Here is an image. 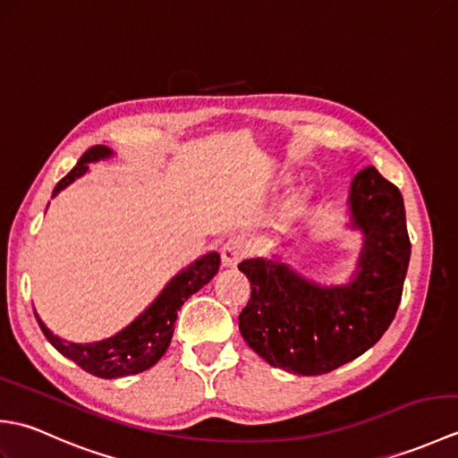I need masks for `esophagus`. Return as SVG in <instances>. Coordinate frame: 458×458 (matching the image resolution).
I'll use <instances>...</instances> for the list:
<instances>
[{
	"instance_id": "obj_1",
	"label": "esophagus",
	"mask_w": 458,
	"mask_h": 458,
	"mask_svg": "<svg viewBox=\"0 0 458 458\" xmlns=\"http://www.w3.org/2000/svg\"><path fill=\"white\" fill-rule=\"evenodd\" d=\"M220 256L224 267H236L246 256V244L240 238H232L222 246Z\"/></svg>"
}]
</instances>
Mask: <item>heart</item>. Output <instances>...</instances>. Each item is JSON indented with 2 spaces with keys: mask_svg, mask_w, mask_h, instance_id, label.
<instances>
[{
  "mask_svg": "<svg viewBox=\"0 0 458 458\" xmlns=\"http://www.w3.org/2000/svg\"><path fill=\"white\" fill-rule=\"evenodd\" d=\"M309 200H310V192L307 189H301L295 194H291V199L285 202L284 212H281V218H284V222L297 220L301 214L305 212Z\"/></svg>",
  "mask_w": 458,
  "mask_h": 458,
  "instance_id": "b5f03b06",
  "label": "heart"
}]
</instances>
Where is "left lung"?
<instances>
[{"mask_svg":"<svg viewBox=\"0 0 458 458\" xmlns=\"http://www.w3.org/2000/svg\"><path fill=\"white\" fill-rule=\"evenodd\" d=\"M346 216L362 250L344 284L320 285L276 254L238 266L251 287L240 333L269 366L297 376L333 372L392 325L411 256L402 192L366 167L350 184Z\"/></svg>","mask_w":458,"mask_h":458,"instance_id":"1","label":"left lung"}]
</instances>
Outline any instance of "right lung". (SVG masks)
Here are the masks:
<instances>
[{"instance_id":"add662e5","label":"right lung","mask_w":458,"mask_h":458,"mask_svg":"<svg viewBox=\"0 0 458 458\" xmlns=\"http://www.w3.org/2000/svg\"><path fill=\"white\" fill-rule=\"evenodd\" d=\"M110 157H114V151L106 148V145L90 148L82 155L81 161L74 165V169L56 184L53 199L58 192L64 191L68 184L84 177L89 173L90 163H98ZM218 251H208V254L191 261L187 267H182L177 276H173L167 281V285L159 291V295L151 301V305L143 309V313L135 317L128 327H123L120 333L108 338L94 340V343H71V340L56 336L35 313L37 323L41 327L48 343L58 352L72 360L74 364H79L92 376L114 379L140 374L157 364L161 356L167 352L174 333V320H177V313L182 303L192 293H197L199 289L207 285L218 274Z\"/></svg>"}]
</instances>
